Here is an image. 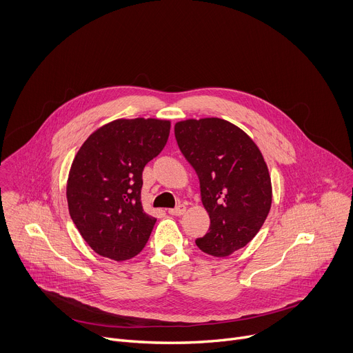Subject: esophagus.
I'll return each mask as SVG.
<instances>
[{"instance_id": "obj_1", "label": "esophagus", "mask_w": 353, "mask_h": 353, "mask_svg": "<svg viewBox=\"0 0 353 353\" xmlns=\"http://www.w3.org/2000/svg\"><path fill=\"white\" fill-rule=\"evenodd\" d=\"M185 212V205H179V207H176V208H173V210H169V214L170 215H174V216H180V215H183Z\"/></svg>"}]
</instances>
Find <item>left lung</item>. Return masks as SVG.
I'll return each instance as SVG.
<instances>
[{
	"label": "left lung",
	"mask_w": 353,
	"mask_h": 353,
	"mask_svg": "<svg viewBox=\"0 0 353 353\" xmlns=\"http://www.w3.org/2000/svg\"><path fill=\"white\" fill-rule=\"evenodd\" d=\"M174 135L199 179L211 219L210 232L195 244L214 257L230 256L253 240L271 210V177L263 154L243 130L216 117L179 121Z\"/></svg>",
	"instance_id": "8db88e82"
}]
</instances>
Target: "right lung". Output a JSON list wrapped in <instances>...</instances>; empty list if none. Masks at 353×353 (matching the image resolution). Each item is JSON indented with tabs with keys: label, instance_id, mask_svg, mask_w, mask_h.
<instances>
[{
	"label": "right lung",
	"instance_id": "right-lung-1",
	"mask_svg": "<svg viewBox=\"0 0 353 353\" xmlns=\"http://www.w3.org/2000/svg\"><path fill=\"white\" fill-rule=\"evenodd\" d=\"M169 132V120L119 119L79 148L67 181L68 210L99 256L124 261L145 247L157 218L142 208V172L162 152Z\"/></svg>",
	"mask_w": 353,
	"mask_h": 353
}]
</instances>
